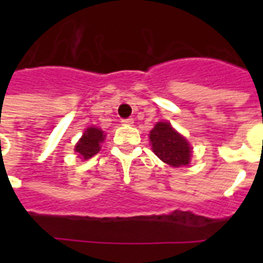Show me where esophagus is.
<instances>
[{
  "label": "esophagus",
  "instance_id": "34e87169",
  "mask_svg": "<svg viewBox=\"0 0 263 263\" xmlns=\"http://www.w3.org/2000/svg\"><path fill=\"white\" fill-rule=\"evenodd\" d=\"M121 123H123L124 125H132V124H134V119H124L121 120Z\"/></svg>",
  "mask_w": 263,
  "mask_h": 263
}]
</instances>
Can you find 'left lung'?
Returning a JSON list of instances; mask_svg holds the SVG:
<instances>
[{
	"label": "left lung",
	"mask_w": 263,
	"mask_h": 263,
	"mask_svg": "<svg viewBox=\"0 0 263 263\" xmlns=\"http://www.w3.org/2000/svg\"><path fill=\"white\" fill-rule=\"evenodd\" d=\"M150 143L154 154L173 168L188 165L191 161V146L171 123H157L150 131Z\"/></svg>",
	"instance_id": "obj_1"
}]
</instances>
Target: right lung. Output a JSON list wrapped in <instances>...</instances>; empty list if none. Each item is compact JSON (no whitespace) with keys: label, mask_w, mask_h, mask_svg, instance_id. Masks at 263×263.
<instances>
[{"label":"right lung","mask_w":263,"mask_h":263,"mask_svg":"<svg viewBox=\"0 0 263 263\" xmlns=\"http://www.w3.org/2000/svg\"><path fill=\"white\" fill-rule=\"evenodd\" d=\"M105 140V134L101 128L88 127L79 142L76 143L75 152L82 160H88L101 150V143Z\"/></svg>","instance_id":"1"}]
</instances>
